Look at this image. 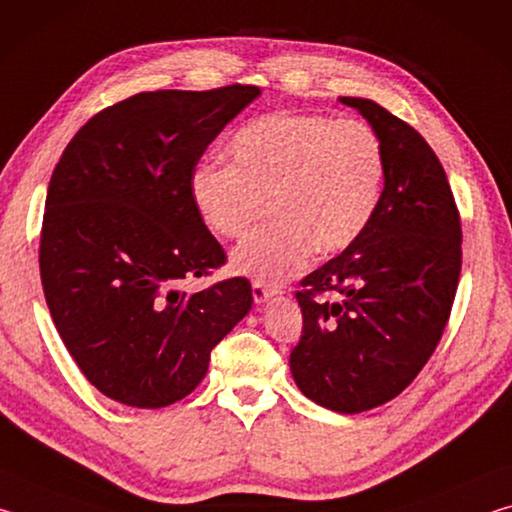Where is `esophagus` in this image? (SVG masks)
Segmentation results:
<instances>
[{"mask_svg": "<svg viewBox=\"0 0 512 512\" xmlns=\"http://www.w3.org/2000/svg\"><path fill=\"white\" fill-rule=\"evenodd\" d=\"M275 293H280V291L268 287V284H264V282H253V298H255L257 305H259V302H266L268 298L275 296Z\"/></svg>", "mask_w": 512, "mask_h": 512, "instance_id": "esophagus-1", "label": "esophagus"}]
</instances>
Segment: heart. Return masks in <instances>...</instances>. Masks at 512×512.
I'll return each mask as SVG.
<instances>
[{
	"label": "heart",
	"mask_w": 512,
	"mask_h": 512,
	"mask_svg": "<svg viewBox=\"0 0 512 512\" xmlns=\"http://www.w3.org/2000/svg\"><path fill=\"white\" fill-rule=\"evenodd\" d=\"M230 158L194 171V205L223 239H244L273 214L232 253V271L264 284L305 271L316 250L350 248L384 192V144L357 119L273 112L239 128Z\"/></svg>",
	"instance_id": "b5f03b06"
}]
</instances>
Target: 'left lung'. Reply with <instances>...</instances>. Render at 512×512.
<instances>
[{
    "label": "left lung",
    "mask_w": 512,
    "mask_h": 512,
    "mask_svg": "<svg viewBox=\"0 0 512 512\" xmlns=\"http://www.w3.org/2000/svg\"><path fill=\"white\" fill-rule=\"evenodd\" d=\"M359 110L386 153L384 192L363 235L300 280L291 372L325 409L361 413L400 395L438 348L463 264L461 214L424 137L379 103Z\"/></svg>",
    "instance_id": "left-lung-1"
}]
</instances>
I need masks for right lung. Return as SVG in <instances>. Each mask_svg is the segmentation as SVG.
Here are the masks:
<instances>
[{
    "mask_svg": "<svg viewBox=\"0 0 512 512\" xmlns=\"http://www.w3.org/2000/svg\"><path fill=\"white\" fill-rule=\"evenodd\" d=\"M257 85L133 94L97 112L51 173L40 230L49 314L94 388L160 409L201 384L210 352L253 307L246 277L187 293L225 250L198 214L192 176Z\"/></svg>",
    "mask_w": 512,
    "mask_h": 512,
    "instance_id": "right-lung-1",
    "label": "right lung"
}]
</instances>
